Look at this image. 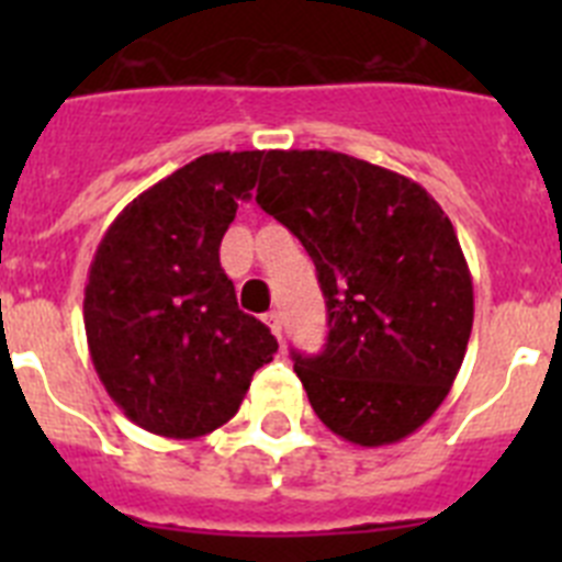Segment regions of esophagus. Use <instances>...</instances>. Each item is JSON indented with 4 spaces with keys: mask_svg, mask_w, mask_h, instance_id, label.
I'll return each mask as SVG.
<instances>
[{
    "mask_svg": "<svg viewBox=\"0 0 562 562\" xmlns=\"http://www.w3.org/2000/svg\"><path fill=\"white\" fill-rule=\"evenodd\" d=\"M265 324L270 326L272 335H276L278 340H281V331H284V324H281V312H276V310L267 312V315H265Z\"/></svg>",
    "mask_w": 562,
    "mask_h": 562,
    "instance_id": "obj_1",
    "label": "esophagus"
}]
</instances>
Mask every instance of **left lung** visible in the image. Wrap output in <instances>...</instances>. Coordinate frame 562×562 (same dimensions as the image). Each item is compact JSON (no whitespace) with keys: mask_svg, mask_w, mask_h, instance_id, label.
<instances>
[{"mask_svg":"<svg viewBox=\"0 0 562 562\" xmlns=\"http://www.w3.org/2000/svg\"><path fill=\"white\" fill-rule=\"evenodd\" d=\"M256 202L301 238L326 297L321 355L292 351L331 434L394 445L450 394L473 329V278L419 182L340 151H267Z\"/></svg>","mask_w":562,"mask_h":562,"instance_id":"obj_1","label":"left lung"}]
</instances>
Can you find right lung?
Wrapping results in <instances>:
<instances>
[{"label": "right lung", "mask_w": 562, "mask_h": 562, "mask_svg": "<svg viewBox=\"0 0 562 562\" xmlns=\"http://www.w3.org/2000/svg\"><path fill=\"white\" fill-rule=\"evenodd\" d=\"M265 151H213L128 202L103 233L83 290L89 355L143 430L196 439L222 428L278 351L236 304L220 245L250 200Z\"/></svg>", "instance_id": "add662e5"}]
</instances>
